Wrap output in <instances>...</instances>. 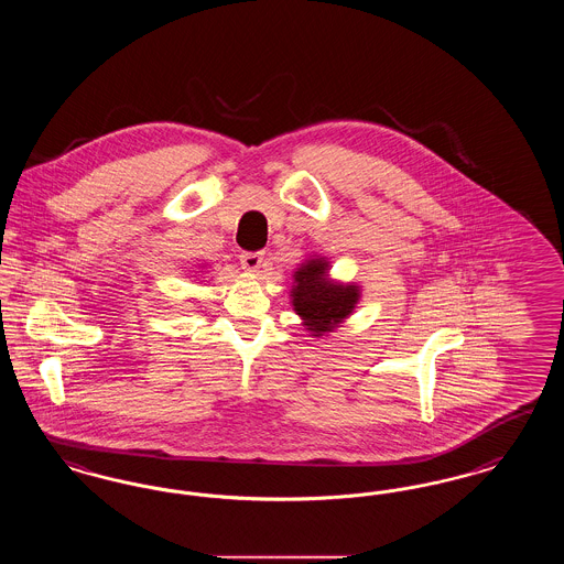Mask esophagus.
Masks as SVG:
<instances>
[{
    "label": "esophagus",
    "mask_w": 564,
    "mask_h": 564,
    "mask_svg": "<svg viewBox=\"0 0 564 564\" xmlns=\"http://www.w3.org/2000/svg\"><path fill=\"white\" fill-rule=\"evenodd\" d=\"M241 267L249 272H258L264 267V253L262 251H246L241 253Z\"/></svg>",
    "instance_id": "34e87169"
}]
</instances>
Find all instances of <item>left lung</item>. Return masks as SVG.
Masks as SVG:
<instances>
[{
	"label": "left lung",
	"mask_w": 564,
	"mask_h": 564,
	"mask_svg": "<svg viewBox=\"0 0 564 564\" xmlns=\"http://www.w3.org/2000/svg\"><path fill=\"white\" fill-rule=\"evenodd\" d=\"M293 279V311L315 336L334 332L359 302L357 285H341L327 279V262L323 258L306 260Z\"/></svg>",
	"instance_id": "1"
}]
</instances>
